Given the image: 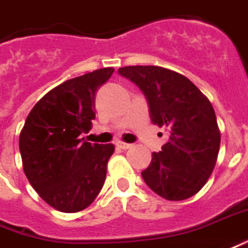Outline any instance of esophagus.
I'll list each match as a JSON object with an SVG mask.
<instances>
[{
    "label": "esophagus",
    "mask_w": 248,
    "mask_h": 248,
    "mask_svg": "<svg viewBox=\"0 0 248 248\" xmlns=\"http://www.w3.org/2000/svg\"><path fill=\"white\" fill-rule=\"evenodd\" d=\"M117 146H118L119 149H122V150H126V149L131 148V143H126V142L119 141L117 142Z\"/></svg>",
    "instance_id": "1"
}]
</instances>
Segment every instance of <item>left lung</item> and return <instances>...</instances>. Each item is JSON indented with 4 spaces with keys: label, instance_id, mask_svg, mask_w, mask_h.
Masks as SVG:
<instances>
[{
    "label": "left lung",
    "instance_id": "1",
    "mask_svg": "<svg viewBox=\"0 0 248 248\" xmlns=\"http://www.w3.org/2000/svg\"><path fill=\"white\" fill-rule=\"evenodd\" d=\"M118 72L140 87L152 122L169 133V141L152 154L142 178L170 202L196 195L208 181L220 146V130L208 98L188 78L164 67L129 65Z\"/></svg>",
    "mask_w": 248,
    "mask_h": 248
}]
</instances>
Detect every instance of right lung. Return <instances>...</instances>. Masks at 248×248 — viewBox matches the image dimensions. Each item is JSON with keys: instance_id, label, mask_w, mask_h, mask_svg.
Listing matches in <instances>:
<instances>
[{"instance_id": "add662e5", "label": "right lung", "mask_w": 248, "mask_h": 248, "mask_svg": "<svg viewBox=\"0 0 248 248\" xmlns=\"http://www.w3.org/2000/svg\"><path fill=\"white\" fill-rule=\"evenodd\" d=\"M114 68H100L52 88L34 105L20 133V153L28 181L60 212L87 208L105 184L112 143L80 137L95 118V94Z\"/></svg>"}]
</instances>
